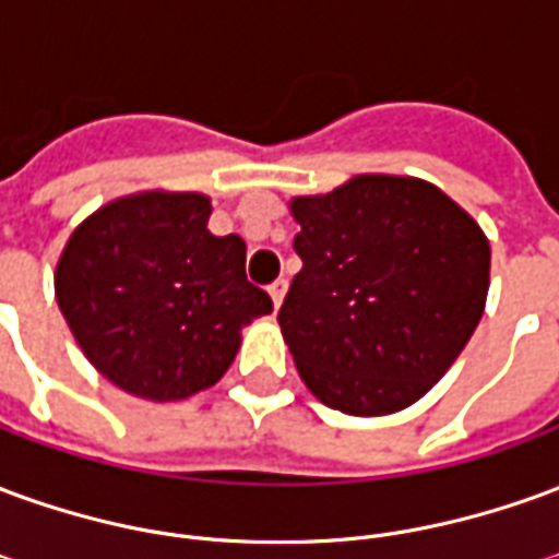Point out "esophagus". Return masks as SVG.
I'll use <instances>...</instances> for the list:
<instances>
[{"mask_svg": "<svg viewBox=\"0 0 559 559\" xmlns=\"http://www.w3.org/2000/svg\"><path fill=\"white\" fill-rule=\"evenodd\" d=\"M269 296H272V302H275V308H281V302H284V296H287V278H278L269 284Z\"/></svg>", "mask_w": 559, "mask_h": 559, "instance_id": "esophagus-1", "label": "esophagus"}]
</instances>
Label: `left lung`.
I'll use <instances>...</instances> for the list:
<instances>
[{
    "label": "left lung",
    "mask_w": 559,
    "mask_h": 559,
    "mask_svg": "<svg viewBox=\"0 0 559 559\" xmlns=\"http://www.w3.org/2000/svg\"><path fill=\"white\" fill-rule=\"evenodd\" d=\"M302 269L278 311L305 386L350 416L411 407L479 326L491 248L431 182L365 173L293 197Z\"/></svg>",
    "instance_id": "1"
}]
</instances>
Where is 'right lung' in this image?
Segmentation results:
<instances>
[{
	"mask_svg": "<svg viewBox=\"0 0 559 559\" xmlns=\"http://www.w3.org/2000/svg\"><path fill=\"white\" fill-rule=\"evenodd\" d=\"M194 191L119 197L71 233L56 302L80 350L128 395L182 401L215 386L242 329L272 311L245 278V242L209 233Z\"/></svg>",
	"mask_w": 559,
	"mask_h": 559,
	"instance_id": "right-lung-1",
	"label": "right lung"
}]
</instances>
